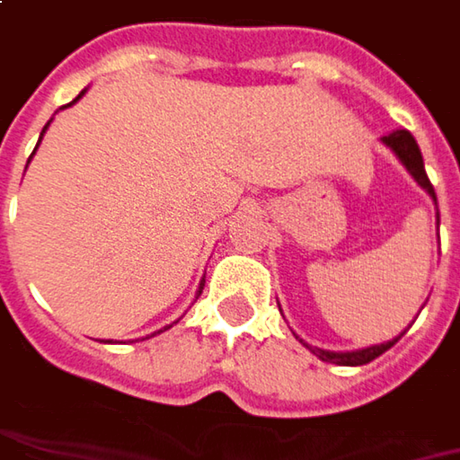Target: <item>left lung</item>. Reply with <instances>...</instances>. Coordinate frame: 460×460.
<instances>
[{
	"label": "left lung",
	"mask_w": 460,
	"mask_h": 460,
	"mask_svg": "<svg viewBox=\"0 0 460 460\" xmlns=\"http://www.w3.org/2000/svg\"><path fill=\"white\" fill-rule=\"evenodd\" d=\"M381 143L397 155L399 164L410 171V176H412L417 184L422 186V189L430 194V199H433L435 207H438L435 189L433 184H430V179H428V173H425V161H422V153H420V146H417V140L412 137V133H410V130H394V133L384 135V137H381ZM435 220L440 222V215H435ZM402 335H404V332H402ZM402 335H397L394 341H386V343H379V345H368V348H358V350H325V348H317V345L305 343L302 338H299V343L305 345V348H309L320 361L338 363V366H363V363H371L374 358H379L381 353H386L392 345L397 343Z\"/></svg>",
	"instance_id": "1"
}]
</instances>
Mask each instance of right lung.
I'll use <instances>...</instances> for the list:
<instances>
[{"label": "right lung", "instance_id": "add662e5", "mask_svg": "<svg viewBox=\"0 0 460 460\" xmlns=\"http://www.w3.org/2000/svg\"><path fill=\"white\" fill-rule=\"evenodd\" d=\"M84 94H86V89H84V92H81L79 97L74 99V102H71V104H76V102H79V99L84 97ZM71 104H66V107H71ZM61 110H63V107H61ZM50 119H53V117H50ZM50 119H48V125H50ZM48 125H45V128H43V133H40V140H43V135H45V130H48ZM40 140H38V143H40ZM35 151H38V146H35ZM35 151H32V153H35ZM30 158H32V155H30ZM27 164H30V161H27ZM25 168H27V166H25ZM202 289H204V281H202V284H199V292H197V296H199V294H202ZM168 327H171V325L161 327V330H158V332H164V330H168ZM107 343H112V341H107Z\"/></svg>", "mask_w": 460, "mask_h": 460}]
</instances>
